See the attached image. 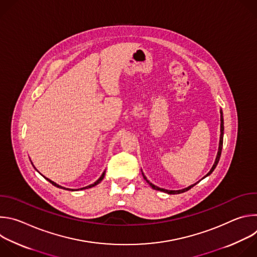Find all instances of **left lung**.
Returning <instances> with one entry per match:
<instances>
[{"label": "left lung", "instance_id": "obj_1", "mask_svg": "<svg viewBox=\"0 0 257 257\" xmlns=\"http://www.w3.org/2000/svg\"><path fill=\"white\" fill-rule=\"evenodd\" d=\"M223 139H224V118H223V112H222V109H221V136H219V144H218V151H217V155H216V158H215V161H214V164H213V166H212V168L210 169V171L202 178V179H204L205 177H207V176H209L212 172H213V170L215 169V167H216V165H217V163H218V161H219V158H221V154H222V149H223ZM142 175H143V173H142ZM143 178L146 180V182L149 183V184L152 186V188L153 189H156V190H160V191H164V192H166V193H168V194H180V193H183V192H186V191H188L189 189H191L193 186H195L197 183H195V184H193V185H190L189 187H187V188H184V189H181V190H167V189H163V188H160V187H158V186H156V185H154L153 183H151L148 179H146V177L143 175Z\"/></svg>", "mask_w": 257, "mask_h": 257}]
</instances>
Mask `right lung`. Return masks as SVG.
<instances>
[{"label":"right lung","instance_id":"right-lung-1","mask_svg":"<svg viewBox=\"0 0 257 257\" xmlns=\"http://www.w3.org/2000/svg\"><path fill=\"white\" fill-rule=\"evenodd\" d=\"M104 175H105V171H103V173L101 174V176L98 178V180L97 181H95L94 183H93V184H90V185H88V186H86V187H83V188H80L81 190L82 189H87V188H91V187H93V186H95V185H97L98 184V183H100L101 182V180L103 179V177H104ZM46 178V177H45ZM49 182H51L52 183V184L54 185V186H56V187H58V188H62V189H67V190H70V189H68V188H65V187H62V186H60V185H58L57 184V183H55V182H53L52 180H50V179H48V178H46Z\"/></svg>","mask_w":257,"mask_h":257}]
</instances>
